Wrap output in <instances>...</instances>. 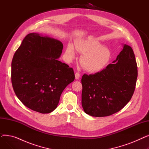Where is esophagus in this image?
I'll use <instances>...</instances> for the list:
<instances>
[{"label":"esophagus","instance_id":"1","mask_svg":"<svg viewBox=\"0 0 149 149\" xmlns=\"http://www.w3.org/2000/svg\"><path fill=\"white\" fill-rule=\"evenodd\" d=\"M75 79H80V72H77L75 73Z\"/></svg>","mask_w":149,"mask_h":149}]
</instances>
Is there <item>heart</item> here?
Wrapping results in <instances>:
<instances>
[{"mask_svg":"<svg viewBox=\"0 0 149 149\" xmlns=\"http://www.w3.org/2000/svg\"><path fill=\"white\" fill-rule=\"evenodd\" d=\"M75 48L79 52L84 53L81 61L88 70L97 72L102 69L110 58V51L98 41L92 38L83 39L75 43ZM76 56L74 45L69 43L66 51V58L68 61H72Z\"/></svg>","mask_w":149,"mask_h":149,"instance_id":"obj_1","label":"heart"}]
</instances>
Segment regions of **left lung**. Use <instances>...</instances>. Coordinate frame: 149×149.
<instances>
[{
  "instance_id": "8db88e82",
  "label": "left lung",
  "mask_w": 149,
  "mask_h": 149,
  "mask_svg": "<svg viewBox=\"0 0 149 149\" xmlns=\"http://www.w3.org/2000/svg\"><path fill=\"white\" fill-rule=\"evenodd\" d=\"M101 71L84 74L81 104L87 114L97 117L111 115L126 106L134 94L138 77L135 54L129 45Z\"/></svg>"
}]
</instances>
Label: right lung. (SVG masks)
Listing matches in <instances>:
<instances>
[{
    "instance_id": "1",
    "label": "right lung",
    "mask_w": 149,
    "mask_h": 149,
    "mask_svg": "<svg viewBox=\"0 0 149 149\" xmlns=\"http://www.w3.org/2000/svg\"><path fill=\"white\" fill-rule=\"evenodd\" d=\"M63 47L56 39L30 33L14 55L13 88L21 102L31 110L52 112L62 92L75 79L73 69L57 60Z\"/></svg>"
}]
</instances>
